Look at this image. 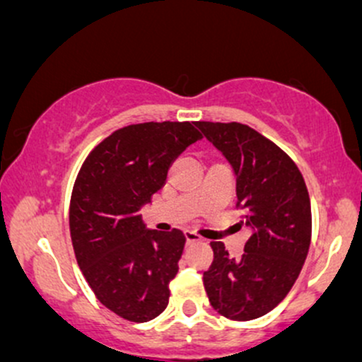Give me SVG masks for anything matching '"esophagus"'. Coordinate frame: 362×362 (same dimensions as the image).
I'll return each mask as SVG.
<instances>
[{
  "mask_svg": "<svg viewBox=\"0 0 362 362\" xmlns=\"http://www.w3.org/2000/svg\"><path fill=\"white\" fill-rule=\"evenodd\" d=\"M185 238L187 242H199V240H202V236L199 233H195L192 230H185Z\"/></svg>",
  "mask_w": 362,
  "mask_h": 362,
  "instance_id": "34e87169",
  "label": "esophagus"
}]
</instances>
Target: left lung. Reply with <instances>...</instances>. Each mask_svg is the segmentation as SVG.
<instances>
[{"label":"left lung","instance_id":"left-lung-1","mask_svg":"<svg viewBox=\"0 0 362 362\" xmlns=\"http://www.w3.org/2000/svg\"><path fill=\"white\" fill-rule=\"evenodd\" d=\"M230 161L236 206L252 230L242 259L213 242L214 260L204 272L213 308L238 322L259 318L284 300L300 276L311 242V206L296 163L271 139L240 122H195Z\"/></svg>","mask_w":362,"mask_h":362}]
</instances>
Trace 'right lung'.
Here are the masks:
<instances>
[{
  "instance_id": "add662e5",
  "label": "right lung",
  "mask_w": 362,
  "mask_h": 362,
  "mask_svg": "<svg viewBox=\"0 0 362 362\" xmlns=\"http://www.w3.org/2000/svg\"><path fill=\"white\" fill-rule=\"evenodd\" d=\"M199 139L195 122L126 126L95 146L74 182L69 231L78 265L98 301L129 322H149L168 305L185 235L148 230L139 211Z\"/></svg>"
}]
</instances>
